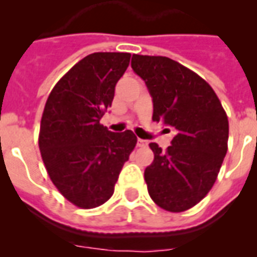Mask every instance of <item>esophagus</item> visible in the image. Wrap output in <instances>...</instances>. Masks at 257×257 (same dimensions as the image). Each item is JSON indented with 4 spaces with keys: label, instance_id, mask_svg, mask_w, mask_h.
Wrapping results in <instances>:
<instances>
[{
    "label": "esophagus",
    "instance_id": "obj_1",
    "mask_svg": "<svg viewBox=\"0 0 257 257\" xmlns=\"http://www.w3.org/2000/svg\"><path fill=\"white\" fill-rule=\"evenodd\" d=\"M147 144H148V143H147V140H143V139H137V145H139V147H145Z\"/></svg>",
    "mask_w": 257,
    "mask_h": 257
}]
</instances>
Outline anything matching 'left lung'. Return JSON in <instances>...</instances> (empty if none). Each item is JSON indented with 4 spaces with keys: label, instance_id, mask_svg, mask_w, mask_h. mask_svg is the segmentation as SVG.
<instances>
[{
    "label": "left lung",
    "instance_id": "left-lung-1",
    "mask_svg": "<svg viewBox=\"0 0 257 257\" xmlns=\"http://www.w3.org/2000/svg\"><path fill=\"white\" fill-rule=\"evenodd\" d=\"M131 66L152 97L153 121L176 132L165 152L149 144L155 153L144 172L149 196L165 211H187L215 184L227 153V114L209 84L175 60L133 54Z\"/></svg>",
    "mask_w": 257,
    "mask_h": 257
}]
</instances>
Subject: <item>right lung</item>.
I'll list each match as a JSON object with an SVG mask.
<instances>
[{"mask_svg": "<svg viewBox=\"0 0 257 257\" xmlns=\"http://www.w3.org/2000/svg\"><path fill=\"white\" fill-rule=\"evenodd\" d=\"M129 60V53L89 54L56 84L44 108L38 145L45 168L60 193L84 209L110 199L136 147L132 131L100 124Z\"/></svg>", "mask_w": 257, "mask_h": 257, "instance_id": "right-lung-1", "label": "right lung"}]
</instances>
